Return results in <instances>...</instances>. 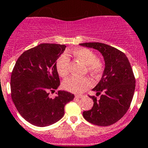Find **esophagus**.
<instances>
[{
  "label": "esophagus",
  "instance_id": "34e87169",
  "mask_svg": "<svg viewBox=\"0 0 148 148\" xmlns=\"http://www.w3.org/2000/svg\"><path fill=\"white\" fill-rule=\"evenodd\" d=\"M83 97V95H75L76 98H81V97Z\"/></svg>",
  "mask_w": 148,
  "mask_h": 148
}]
</instances>
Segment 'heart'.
I'll return each instance as SVG.
<instances>
[{
	"label": "heart",
	"instance_id": "obj_1",
	"mask_svg": "<svg viewBox=\"0 0 148 148\" xmlns=\"http://www.w3.org/2000/svg\"><path fill=\"white\" fill-rule=\"evenodd\" d=\"M76 58L79 59L86 65V71L93 76H98L104 69V64L102 60L96 58V54L88 48H78L72 51ZM56 71L60 76L65 77L70 71V59L69 55L62 53L56 62ZM65 89L73 93H81L92 86V79L88 77H75L71 76L62 83Z\"/></svg>",
	"mask_w": 148,
	"mask_h": 148
}]
</instances>
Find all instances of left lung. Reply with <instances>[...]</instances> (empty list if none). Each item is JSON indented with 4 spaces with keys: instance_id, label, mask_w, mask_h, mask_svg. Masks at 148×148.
Returning a JSON list of instances; mask_svg holds the SVG:
<instances>
[{
    "instance_id": "1",
    "label": "left lung",
    "mask_w": 148,
    "mask_h": 148,
    "mask_svg": "<svg viewBox=\"0 0 148 148\" xmlns=\"http://www.w3.org/2000/svg\"><path fill=\"white\" fill-rule=\"evenodd\" d=\"M92 47L102 53L105 69L102 78L93 88L97 96H89L94 101L92 108L84 111L87 121L97 126L106 127L116 123L127 112L133 100L136 78L127 57L114 47L101 42L79 44Z\"/></svg>"
}]
</instances>
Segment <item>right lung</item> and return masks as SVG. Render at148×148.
I'll return each mask as SVG.
<instances>
[{"instance_id":"1","label":"right lung","mask_w":148,"mask_h":148,"mask_svg":"<svg viewBox=\"0 0 148 148\" xmlns=\"http://www.w3.org/2000/svg\"><path fill=\"white\" fill-rule=\"evenodd\" d=\"M66 46L59 44H40L24 51L15 62L11 74V97L20 115L37 127L54 124L63 117L65 106L74 95L59 91L51 98L60 84L56 61Z\"/></svg>"}]
</instances>
